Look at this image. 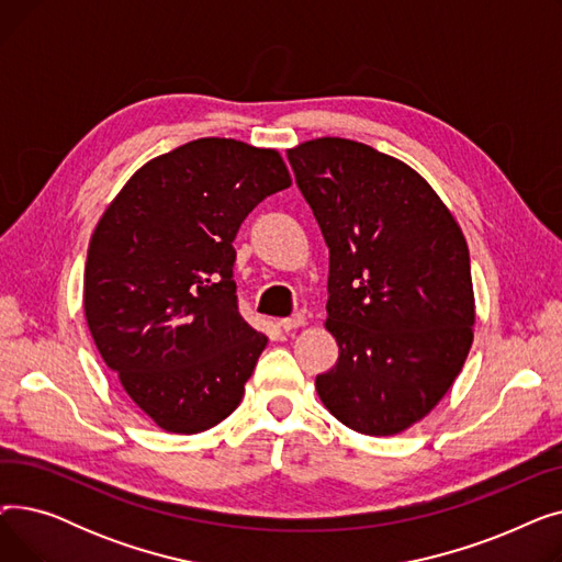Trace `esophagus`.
<instances>
[{"label":"esophagus","instance_id":"obj_1","mask_svg":"<svg viewBox=\"0 0 562 562\" xmlns=\"http://www.w3.org/2000/svg\"><path fill=\"white\" fill-rule=\"evenodd\" d=\"M307 323V318L303 316V314H293V316H289V318H282L280 321V326H282V330H296V328H303Z\"/></svg>","mask_w":562,"mask_h":562}]
</instances>
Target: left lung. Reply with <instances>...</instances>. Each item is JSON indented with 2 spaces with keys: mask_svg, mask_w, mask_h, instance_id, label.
<instances>
[{
  "mask_svg": "<svg viewBox=\"0 0 562 562\" xmlns=\"http://www.w3.org/2000/svg\"><path fill=\"white\" fill-rule=\"evenodd\" d=\"M330 250L326 328L337 364L318 398L344 426L387 437L445 398L474 341L469 248L407 164L323 136L286 150Z\"/></svg>",
  "mask_w": 562,
  "mask_h": 562,
  "instance_id": "left-lung-1",
  "label": "left lung"
}]
</instances>
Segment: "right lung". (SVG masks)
Wrapping results in <instances>:
<instances>
[{
  "label": "right lung",
  "mask_w": 562,
  "mask_h": 562,
  "mask_svg": "<svg viewBox=\"0 0 562 562\" xmlns=\"http://www.w3.org/2000/svg\"><path fill=\"white\" fill-rule=\"evenodd\" d=\"M286 187L278 150L198 138L140 166L91 236L88 330L166 432L210 430L244 398L269 339L239 314L232 241L255 206Z\"/></svg>",
  "instance_id": "1"
}]
</instances>
